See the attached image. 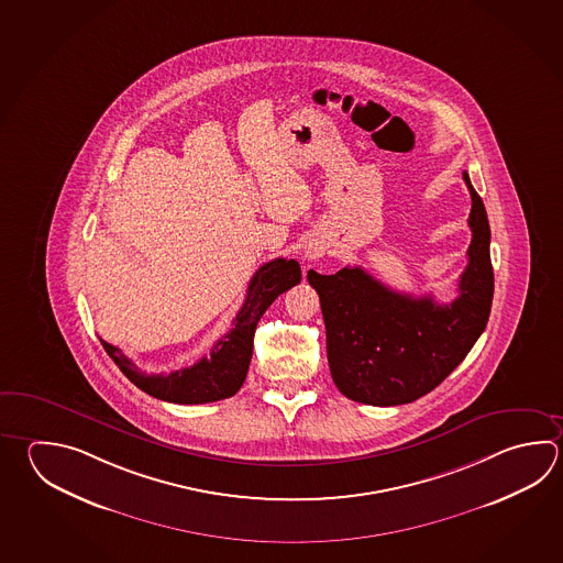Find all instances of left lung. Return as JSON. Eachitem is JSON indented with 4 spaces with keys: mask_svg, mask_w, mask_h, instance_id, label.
<instances>
[{
    "mask_svg": "<svg viewBox=\"0 0 563 563\" xmlns=\"http://www.w3.org/2000/svg\"><path fill=\"white\" fill-rule=\"evenodd\" d=\"M464 180L472 195V243L450 305L396 292L361 266H344L336 275L308 271L327 327L332 380L354 402L398 406L432 393L488 324L494 298L488 214L466 170Z\"/></svg>",
    "mask_w": 563,
    "mask_h": 563,
    "instance_id": "1",
    "label": "left lung"
}]
</instances>
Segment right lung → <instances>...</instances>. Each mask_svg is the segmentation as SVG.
Wrapping results in <instances>:
<instances>
[{
  "instance_id": "1",
  "label": "right lung",
  "mask_w": 563,
  "mask_h": 563,
  "mask_svg": "<svg viewBox=\"0 0 563 563\" xmlns=\"http://www.w3.org/2000/svg\"><path fill=\"white\" fill-rule=\"evenodd\" d=\"M300 278L302 273L295 258H275L261 266L251 278L243 307L233 320V329L217 340L209 358L205 356L189 368L169 374H147L139 371L118 346L106 340H101V344L119 371L153 398L173 404H207L231 398L246 378L258 320L278 295L298 285Z\"/></svg>"
}]
</instances>
